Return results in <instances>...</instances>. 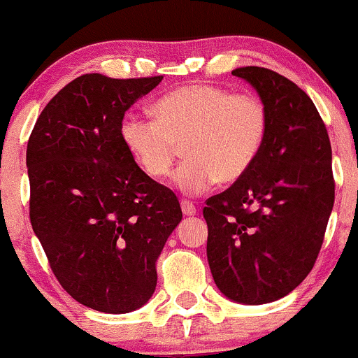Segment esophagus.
Returning <instances> with one entry per match:
<instances>
[{
	"label": "esophagus",
	"mask_w": 358,
	"mask_h": 358,
	"mask_svg": "<svg viewBox=\"0 0 358 358\" xmlns=\"http://www.w3.org/2000/svg\"><path fill=\"white\" fill-rule=\"evenodd\" d=\"M180 208H182L184 215L191 217V215H196V206H194L191 201H180Z\"/></svg>",
	"instance_id": "34e87169"
}]
</instances>
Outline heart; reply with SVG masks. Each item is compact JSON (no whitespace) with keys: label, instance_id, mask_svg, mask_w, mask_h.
I'll list each match as a JSON object with an SVG mask.
<instances>
[{"label":"heart","instance_id":"1","mask_svg":"<svg viewBox=\"0 0 358 358\" xmlns=\"http://www.w3.org/2000/svg\"><path fill=\"white\" fill-rule=\"evenodd\" d=\"M268 129V110L253 93H233L213 84H189L155 103V117L129 112L120 138L148 178L164 179L179 153L174 172L184 194H201L213 184L245 178L259 157Z\"/></svg>","mask_w":358,"mask_h":358}]
</instances>
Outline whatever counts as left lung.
Here are the masks:
<instances>
[{
  "mask_svg": "<svg viewBox=\"0 0 358 358\" xmlns=\"http://www.w3.org/2000/svg\"><path fill=\"white\" fill-rule=\"evenodd\" d=\"M233 76L268 110L262 150L245 178L206 200V257L217 288L246 305L291 293L314 267L334 205L326 125L303 90L264 67Z\"/></svg>",
  "mask_w": 358,
  "mask_h": 358,
  "instance_id": "obj_1",
  "label": "left lung"
}]
</instances>
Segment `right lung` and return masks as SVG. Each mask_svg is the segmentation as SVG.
Here are the masks:
<instances>
[{
	"mask_svg": "<svg viewBox=\"0 0 358 358\" xmlns=\"http://www.w3.org/2000/svg\"><path fill=\"white\" fill-rule=\"evenodd\" d=\"M162 79L84 73L50 99L27 143L32 229L62 288L98 312L152 298L155 264L182 219L120 138L125 112Z\"/></svg>",
	"mask_w": 358,
	"mask_h": 358,
	"instance_id": "1",
	"label": "right lung"
}]
</instances>
